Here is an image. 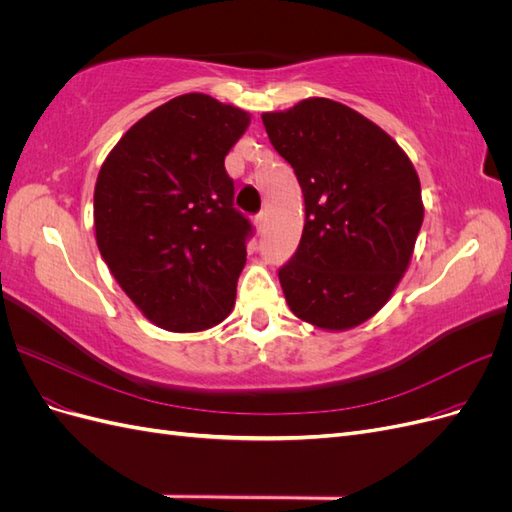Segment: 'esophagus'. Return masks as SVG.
Returning a JSON list of instances; mask_svg holds the SVG:
<instances>
[{"label":"esophagus","mask_w":512,"mask_h":512,"mask_svg":"<svg viewBox=\"0 0 512 512\" xmlns=\"http://www.w3.org/2000/svg\"><path fill=\"white\" fill-rule=\"evenodd\" d=\"M254 226H256L258 232L265 230V226H267V213H265V211H260V213L256 215V218H254Z\"/></svg>","instance_id":"1"}]
</instances>
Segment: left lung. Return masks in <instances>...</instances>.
<instances>
[{
	"mask_svg": "<svg viewBox=\"0 0 512 512\" xmlns=\"http://www.w3.org/2000/svg\"><path fill=\"white\" fill-rule=\"evenodd\" d=\"M262 123L305 200L299 247L277 271L286 301L314 327H356L408 269L423 224L416 170L376 123L327 98L265 113Z\"/></svg>",
	"mask_w": 512,
	"mask_h": 512,
	"instance_id": "1",
	"label": "left lung"
}]
</instances>
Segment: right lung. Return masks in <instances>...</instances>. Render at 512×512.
<instances>
[{
	"label": "right lung",
	"instance_id": "obj_1",
	"mask_svg": "<svg viewBox=\"0 0 512 512\" xmlns=\"http://www.w3.org/2000/svg\"><path fill=\"white\" fill-rule=\"evenodd\" d=\"M247 123L241 108L185 94L136 121L100 168V254L162 329L205 331L235 305L254 226L235 207L224 158Z\"/></svg>",
	"mask_w": 512,
	"mask_h": 512
}]
</instances>
